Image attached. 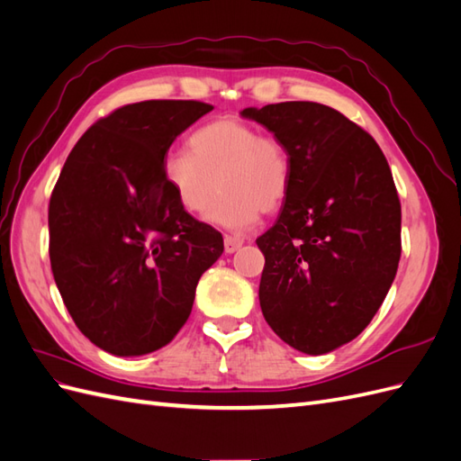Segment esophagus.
Masks as SVG:
<instances>
[{
	"instance_id": "1",
	"label": "esophagus",
	"mask_w": 461,
	"mask_h": 461,
	"mask_svg": "<svg viewBox=\"0 0 461 461\" xmlns=\"http://www.w3.org/2000/svg\"><path fill=\"white\" fill-rule=\"evenodd\" d=\"M242 244H244V239H240V236L225 234V252H227V254L236 252V249H239Z\"/></svg>"
}]
</instances>
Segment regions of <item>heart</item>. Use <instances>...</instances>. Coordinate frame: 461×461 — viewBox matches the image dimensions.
I'll return each instance as SVG.
<instances>
[{"label":"heart","mask_w":461,"mask_h":461,"mask_svg":"<svg viewBox=\"0 0 461 461\" xmlns=\"http://www.w3.org/2000/svg\"><path fill=\"white\" fill-rule=\"evenodd\" d=\"M188 146L190 151H171L163 161L165 183L185 212H205L221 188L207 219L225 229H248L286 198L290 156L278 138L222 117L200 127Z\"/></svg>","instance_id":"1"}]
</instances>
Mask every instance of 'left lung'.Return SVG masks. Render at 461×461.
<instances>
[{"instance_id":"obj_1","label":"left lung","mask_w":461,"mask_h":461,"mask_svg":"<svg viewBox=\"0 0 461 461\" xmlns=\"http://www.w3.org/2000/svg\"><path fill=\"white\" fill-rule=\"evenodd\" d=\"M242 117L271 131L290 156L283 212L256 240L263 317L296 350L327 354L371 323L396 276L402 209L393 173L373 136L329 105L283 102Z\"/></svg>"}]
</instances>
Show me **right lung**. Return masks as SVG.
Wrapping results in <instances>:
<instances>
[{"mask_svg":"<svg viewBox=\"0 0 461 461\" xmlns=\"http://www.w3.org/2000/svg\"><path fill=\"white\" fill-rule=\"evenodd\" d=\"M213 109L149 100L97 119L68 153L50 198V261L75 325L115 356L169 344L222 236L178 205L163 176L175 138Z\"/></svg>","mask_w":461,"mask_h":461,"instance_id":"add662e5","label":"right lung"}]
</instances>
